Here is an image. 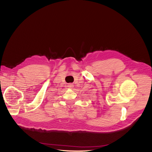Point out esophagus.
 I'll list each match as a JSON object with an SVG mask.
<instances>
[{
    "mask_svg": "<svg viewBox=\"0 0 152 152\" xmlns=\"http://www.w3.org/2000/svg\"><path fill=\"white\" fill-rule=\"evenodd\" d=\"M67 87L69 88H73V87H74V85H73L72 83H69V85H67Z\"/></svg>",
    "mask_w": 152,
    "mask_h": 152,
    "instance_id": "esophagus-1",
    "label": "esophagus"
}]
</instances>
